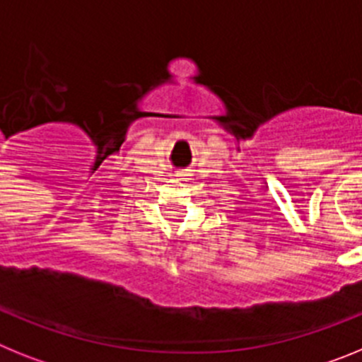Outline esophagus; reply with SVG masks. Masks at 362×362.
<instances>
[{
	"mask_svg": "<svg viewBox=\"0 0 362 362\" xmlns=\"http://www.w3.org/2000/svg\"><path fill=\"white\" fill-rule=\"evenodd\" d=\"M188 175H190V170H183V172H177V174H175V177H179V179H188Z\"/></svg>",
	"mask_w": 362,
	"mask_h": 362,
	"instance_id": "esophagus-1",
	"label": "esophagus"
}]
</instances>
